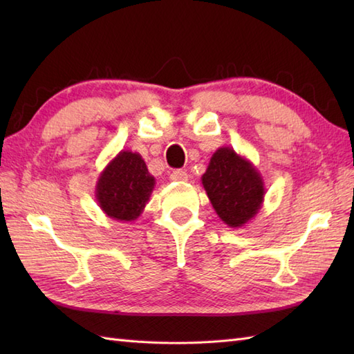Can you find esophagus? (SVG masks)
Instances as JSON below:
<instances>
[{
    "mask_svg": "<svg viewBox=\"0 0 354 354\" xmlns=\"http://www.w3.org/2000/svg\"><path fill=\"white\" fill-rule=\"evenodd\" d=\"M170 179L171 181H178V183H185L189 179V175L184 170H173L170 173Z\"/></svg>",
    "mask_w": 354,
    "mask_h": 354,
    "instance_id": "obj_1",
    "label": "esophagus"
}]
</instances>
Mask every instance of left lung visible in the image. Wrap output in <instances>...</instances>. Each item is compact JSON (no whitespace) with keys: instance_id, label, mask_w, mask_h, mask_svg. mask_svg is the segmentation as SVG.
<instances>
[{"instance_id":"obj_1","label":"left lung","mask_w":354,"mask_h":354,"mask_svg":"<svg viewBox=\"0 0 354 354\" xmlns=\"http://www.w3.org/2000/svg\"><path fill=\"white\" fill-rule=\"evenodd\" d=\"M216 214L231 228L251 222L265 201V183L248 158L219 147L201 178Z\"/></svg>"}]
</instances>
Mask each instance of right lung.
Returning <instances> with one entry per match:
<instances>
[{"label": "right lung", "mask_w": 354, "mask_h": 354, "mask_svg": "<svg viewBox=\"0 0 354 354\" xmlns=\"http://www.w3.org/2000/svg\"><path fill=\"white\" fill-rule=\"evenodd\" d=\"M155 178L138 152L122 150L112 158L95 184V199L109 219L137 221L145 212Z\"/></svg>", "instance_id": "right-lung-1"}]
</instances>
